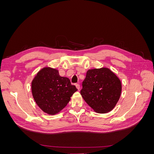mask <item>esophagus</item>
Returning <instances> with one entry per match:
<instances>
[{
  "label": "esophagus",
  "mask_w": 154,
  "mask_h": 154,
  "mask_svg": "<svg viewBox=\"0 0 154 154\" xmlns=\"http://www.w3.org/2000/svg\"><path fill=\"white\" fill-rule=\"evenodd\" d=\"M76 88H78V90H80V84H76Z\"/></svg>",
  "instance_id": "34e87169"
}]
</instances>
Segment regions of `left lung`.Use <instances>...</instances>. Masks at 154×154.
I'll return each instance as SVG.
<instances>
[{"label": "left lung", "instance_id": "1", "mask_svg": "<svg viewBox=\"0 0 154 154\" xmlns=\"http://www.w3.org/2000/svg\"><path fill=\"white\" fill-rule=\"evenodd\" d=\"M81 95L96 112L107 113L117 104L122 93V82L109 68L88 70L82 83Z\"/></svg>", "mask_w": 154, "mask_h": 154}]
</instances>
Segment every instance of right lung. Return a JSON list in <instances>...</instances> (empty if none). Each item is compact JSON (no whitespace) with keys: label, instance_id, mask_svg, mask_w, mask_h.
I'll return each mask as SVG.
<instances>
[{"label":"right lung","instance_id":"1","mask_svg":"<svg viewBox=\"0 0 154 154\" xmlns=\"http://www.w3.org/2000/svg\"><path fill=\"white\" fill-rule=\"evenodd\" d=\"M32 97L40 109L49 115L60 112L66 107L77 88L58 70L45 67L37 72L31 82Z\"/></svg>","mask_w":154,"mask_h":154}]
</instances>
